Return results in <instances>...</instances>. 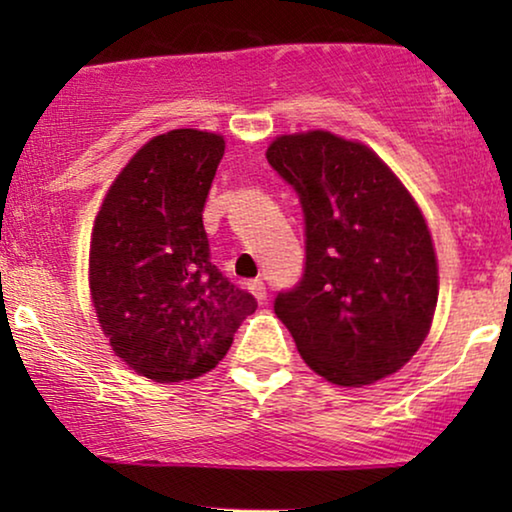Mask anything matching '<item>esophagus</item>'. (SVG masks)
Returning a JSON list of instances; mask_svg holds the SVG:
<instances>
[{
  "mask_svg": "<svg viewBox=\"0 0 512 512\" xmlns=\"http://www.w3.org/2000/svg\"><path fill=\"white\" fill-rule=\"evenodd\" d=\"M249 291L254 293L258 303H265V300H268V291H265V284L261 282V279H254V282H249Z\"/></svg>",
  "mask_w": 512,
  "mask_h": 512,
  "instance_id": "1",
  "label": "esophagus"
}]
</instances>
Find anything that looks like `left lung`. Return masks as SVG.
<instances>
[{
  "instance_id": "8db88e82",
  "label": "left lung",
  "mask_w": 512,
  "mask_h": 512,
  "mask_svg": "<svg viewBox=\"0 0 512 512\" xmlns=\"http://www.w3.org/2000/svg\"><path fill=\"white\" fill-rule=\"evenodd\" d=\"M305 221L300 282L275 314L314 373L340 387L382 380L431 328L438 265L424 216L368 146L314 130L270 144Z\"/></svg>"
}]
</instances>
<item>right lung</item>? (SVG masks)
Masks as SVG:
<instances>
[{
	"mask_svg": "<svg viewBox=\"0 0 512 512\" xmlns=\"http://www.w3.org/2000/svg\"><path fill=\"white\" fill-rule=\"evenodd\" d=\"M226 144L172 130L139 149L95 219L90 291L116 356L156 382L212 370L256 298L212 263L202 209Z\"/></svg>",
	"mask_w": 512,
	"mask_h": 512,
	"instance_id": "right-lung-1",
	"label": "right lung"
}]
</instances>
